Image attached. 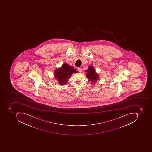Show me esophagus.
<instances>
[{
  "mask_svg": "<svg viewBox=\"0 0 152 152\" xmlns=\"http://www.w3.org/2000/svg\"><path fill=\"white\" fill-rule=\"evenodd\" d=\"M77 70H78V72H82V69L81 68H78Z\"/></svg>",
  "mask_w": 152,
  "mask_h": 152,
  "instance_id": "1",
  "label": "esophagus"
}]
</instances>
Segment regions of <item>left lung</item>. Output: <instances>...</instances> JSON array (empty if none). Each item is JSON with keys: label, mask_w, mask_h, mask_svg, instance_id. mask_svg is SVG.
Returning a JSON list of instances; mask_svg holds the SVG:
<instances>
[{"label": "left lung", "mask_w": 152, "mask_h": 152, "mask_svg": "<svg viewBox=\"0 0 152 152\" xmlns=\"http://www.w3.org/2000/svg\"><path fill=\"white\" fill-rule=\"evenodd\" d=\"M87 72L86 77L88 80V82L92 83H95L99 79L98 74L96 72L95 70L92 66H88V69L86 70Z\"/></svg>", "instance_id": "1"}]
</instances>
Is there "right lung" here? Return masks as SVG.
Instances as JSON below:
<instances>
[{"instance_id": "1", "label": "right lung", "mask_w": 152, "mask_h": 152, "mask_svg": "<svg viewBox=\"0 0 152 152\" xmlns=\"http://www.w3.org/2000/svg\"><path fill=\"white\" fill-rule=\"evenodd\" d=\"M77 72L73 66L64 63L61 67L55 70L54 77L60 85L64 86L67 83L72 74Z\"/></svg>"}]
</instances>
